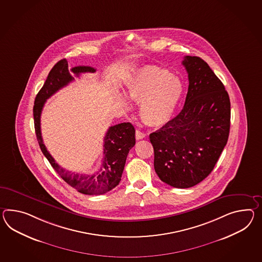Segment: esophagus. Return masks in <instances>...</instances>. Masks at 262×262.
<instances>
[{
	"instance_id": "34e87169",
	"label": "esophagus",
	"mask_w": 262,
	"mask_h": 262,
	"mask_svg": "<svg viewBox=\"0 0 262 262\" xmlns=\"http://www.w3.org/2000/svg\"><path fill=\"white\" fill-rule=\"evenodd\" d=\"M135 136H136V139H137V140H140V139H143V138L146 137V134L143 133V132H141L139 129H136Z\"/></svg>"
}]
</instances>
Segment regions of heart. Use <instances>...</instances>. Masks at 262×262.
Wrapping results in <instances>:
<instances>
[{
    "instance_id": "b5f03b06",
    "label": "heart",
    "mask_w": 262,
    "mask_h": 262,
    "mask_svg": "<svg viewBox=\"0 0 262 262\" xmlns=\"http://www.w3.org/2000/svg\"><path fill=\"white\" fill-rule=\"evenodd\" d=\"M183 92L181 80L167 69L147 66L130 80L127 96L141 102L140 114L144 121L157 127L170 120Z\"/></svg>"
}]
</instances>
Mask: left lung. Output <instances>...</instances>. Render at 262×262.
Instances as JSON below:
<instances>
[{
	"instance_id": "1",
	"label": "left lung",
	"mask_w": 262,
	"mask_h": 262,
	"mask_svg": "<svg viewBox=\"0 0 262 262\" xmlns=\"http://www.w3.org/2000/svg\"><path fill=\"white\" fill-rule=\"evenodd\" d=\"M188 91L181 113L149 134L154 169L177 188L198 185L213 170L228 140L231 105L224 84L199 57L186 56Z\"/></svg>"
}]
</instances>
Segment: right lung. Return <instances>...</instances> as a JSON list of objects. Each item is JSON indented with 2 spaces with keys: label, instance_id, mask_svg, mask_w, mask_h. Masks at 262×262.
Returning a JSON list of instances; mask_svg holds the SVG:
<instances>
[{
  "label": "right lung",
  "instance_id": "obj_1",
  "mask_svg": "<svg viewBox=\"0 0 262 262\" xmlns=\"http://www.w3.org/2000/svg\"><path fill=\"white\" fill-rule=\"evenodd\" d=\"M96 69L90 66H77L71 69L75 77L84 73H95ZM75 80L70 74L68 62L63 58L54 65L42 88L35 98L33 115L35 132L38 145L53 168L64 181L86 195H101L115 188L121 181L122 173L126 164L129 149L135 145V129L130 123H121L110 127L104 137L103 159L101 166L93 174H78L66 170L56 163L43 144L40 132V115L45 103L58 90Z\"/></svg>",
  "mask_w": 262,
  "mask_h": 262
}]
</instances>
